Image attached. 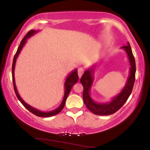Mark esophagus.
I'll list each match as a JSON object with an SVG mask.
<instances>
[{
	"label": "esophagus",
	"mask_w": 150,
	"mask_h": 150,
	"mask_svg": "<svg viewBox=\"0 0 150 150\" xmlns=\"http://www.w3.org/2000/svg\"><path fill=\"white\" fill-rule=\"evenodd\" d=\"M78 76H79V77H82V74L84 73V69L83 68H79L78 69Z\"/></svg>",
	"instance_id": "esophagus-1"
}]
</instances>
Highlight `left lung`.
<instances>
[{"mask_svg":"<svg viewBox=\"0 0 150 150\" xmlns=\"http://www.w3.org/2000/svg\"><path fill=\"white\" fill-rule=\"evenodd\" d=\"M121 49L125 50L128 56L130 65V71L124 87L122 89L119 94L111 99V101L106 103H97L91 97L90 91L94 82L96 64L92 65L91 68H88V70H86L80 79V82L84 88L83 95H82L84 103L89 111L96 115L103 116V115H111L116 113L123 106L125 101L128 100L132 92L135 80L136 68L135 58L129 42L127 43L126 46H122Z\"/></svg>","mask_w":150,"mask_h":150,"instance_id":"1","label":"left lung"}]
</instances>
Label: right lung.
<instances>
[{
	"instance_id": "add662e5",
	"label": "right lung",
	"mask_w": 150,
	"mask_h": 150,
	"mask_svg": "<svg viewBox=\"0 0 150 150\" xmlns=\"http://www.w3.org/2000/svg\"><path fill=\"white\" fill-rule=\"evenodd\" d=\"M39 32V30H37V31L33 30H30L28 33L26 34V36H25V37L22 39V40L21 41V42H20V46H19V47L18 49V51H17L16 53H15L14 58H13V68H12V75H13V86H14L15 94H16L17 97H18V99L20 100V102L22 103V105H23V106H25V107L27 108V110H29L30 112L34 113V114L36 115V116H39V117H50V116H55V115L58 114V113H59L62 111V109H63V107H64V106H65L67 97H68V94H69V93L70 92V90H71L73 86L75 85V83H77V82L78 81L79 77H78V75H77V69H75L74 70H73V71H72L71 73H70L69 75H68V77H67L66 80H65V83H64V88H65L64 97H63V100H62L61 104L57 108H56V109H54V110H52V111H47V112H44V111H40V110H38V109H37V108L31 106L30 104H28L27 103H26L25 101L22 99L21 97L20 96V94H19V93L18 92V89H17V87H16V85H15V63H16L17 58H18L19 54H20V51H21V50L22 49V48H23V46H25V43L27 42V39H29V38L31 37L32 36H33L34 34H35L36 33H37V32Z\"/></svg>"
}]
</instances>
